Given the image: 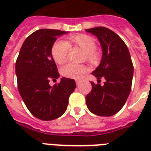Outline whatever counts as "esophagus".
<instances>
[{
  "label": "esophagus",
  "mask_w": 151,
  "mask_h": 151,
  "mask_svg": "<svg viewBox=\"0 0 151 151\" xmlns=\"http://www.w3.org/2000/svg\"><path fill=\"white\" fill-rule=\"evenodd\" d=\"M80 83H81V81H79V80L76 81V84H77V85H80Z\"/></svg>",
  "instance_id": "esophagus-1"
}]
</instances>
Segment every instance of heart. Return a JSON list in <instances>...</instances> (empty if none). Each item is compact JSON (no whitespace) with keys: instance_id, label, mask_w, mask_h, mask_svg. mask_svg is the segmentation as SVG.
<instances>
[{"instance_id":"heart-1","label":"heart","mask_w":151,"mask_h":151,"mask_svg":"<svg viewBox=\"0 0 151 151\" xmlns=\"http://www.w3.org/2000/svg\"><path fill=\"white\" fill-rule=\"evenodd\" d=\"M72 45L78 46L81 50L86 52L88 60L91 63L96 64L99 62V55L96 52V45L94 39L85 34H77L71 37L70 43H68L65 40H59L55 43L52 47V54L53 59L57 63L62 64L66 61L70 45ZM86 67L83 65L68 63L63 66L61 73L66 78L78 79L86 72Z\"/></svg>"}]
</instances>
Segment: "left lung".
<instances>
[{
	"label": "left lung",
	"instance_id": "8db88e82",
	"mask_svg": "<svg viewBox=\"0 0 151 151\" xmlns=\"http://www.w3.org/2000/svg\"><path fill=\"white\" fill-rule=\"evenodd\" d=\"M85 31L96 37L102 48L100 63L92 74L98 82L102 78L105 79L103 85L91 82L92 88L86 96V104L92 114L110 117L123 107L131 91L134 69L130 53L111 29L99 27Z\"/></svg>",
	"mask_w": 151,
	"mask_h": 151
}]
</instances>
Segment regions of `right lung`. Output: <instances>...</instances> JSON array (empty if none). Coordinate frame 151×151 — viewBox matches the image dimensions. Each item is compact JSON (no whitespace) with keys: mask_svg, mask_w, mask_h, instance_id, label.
Instances as JSON below:
<instances>
[{"mask_svg":"<svg viewBox=\"0 0 151 151\" xmlns=\"http://www.w3.org/2000/svg\"><path fill=\"white\" fill-rule=\"evenodd\" d=\"M68 34L59 29H41L23 42L15 63L18 89L22 100L34 117L52 121L66 110L68 99L76 88L75 81L62 78L52 87L51 80L59 78L52 54L57 37Z\"/></svg>","mask_w":151,"mask_h":151,"instance_id":"add662e5","label":"right lung"}]
</instances>
